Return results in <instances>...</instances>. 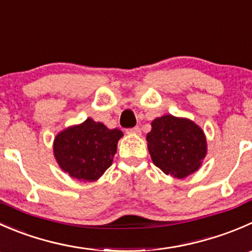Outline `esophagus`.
I'll list each match as a JSON object with an SVG mask.
<instances>
[{
	"mask_svg": "<svg viewBox=\"0 0 252 252\" xmlns=\"http://www.w3.org/2000/svg\"><path fill=\"white\" fill-rule=\"evenodd\" d=\"M127 133H131V134H139L141 133V128L138 126L136 127H132V128L127 129Z\"/></svg>",
	"mask_w": 252,
	"mask_h": 252,
	"instance_id": "esophagus-1",
	"label": "esophagus"
}]
</instances>
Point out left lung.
Listing matches in <instances>:
<instances>
[{
    "mask_svg": "<svg viewBox=\"0 0 252 252\" xmlns=\"http://www.w3.org/2000/svg\"><path fill=\"white\" fill-rule=\"evenodd\" d=\"M147 142L154 165L173 178L184 179L197 171L207 154L205 132L185 118H157Z\"/></svg>",
    "mask_w": 252,
    "mask_h": 252,
    "instance_id": "1",
    "label": "left lung"
}]
</instances>
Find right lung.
<instances>
[{
  "label": "right lung",
  "mask_w": 252,
  "mask_h": 252,
  "mask_svg": "<svg viewBox=\"0 0 252 252\" xmlns=\"http://www.w3.org/2000/svg\"><path fill=\"white\" fill-rule=\"evenodd\" d=\"M124 136L118 128L88 118L67 127L54 141V156L60 168L79 181H95L113 164L118 142Z\"/></svg>",
  "instance_id": "right-lung-1"
}]
</instances>
